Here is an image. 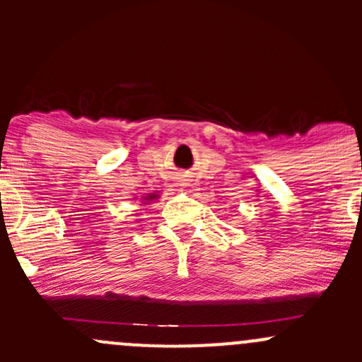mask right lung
I'll list each match as a JSON object with an SVG mask.
<instances>
[{
  "label": "right lung",
  "mask_w": 362,
  "mask_h": 362,
  "mask_svg": "<svg viewBox=\"0 0 362 362\" xmlns=\"http://www.w3.org/2000/svg\"><path fill=\"white\" fill-rule=\"evenodd\" d=\"M156 198V194H152V196H148V199H154ZM145 199H147V198H145Z\"/></svg>",
  "instance_id": "add662e5"
}]
</instances>
